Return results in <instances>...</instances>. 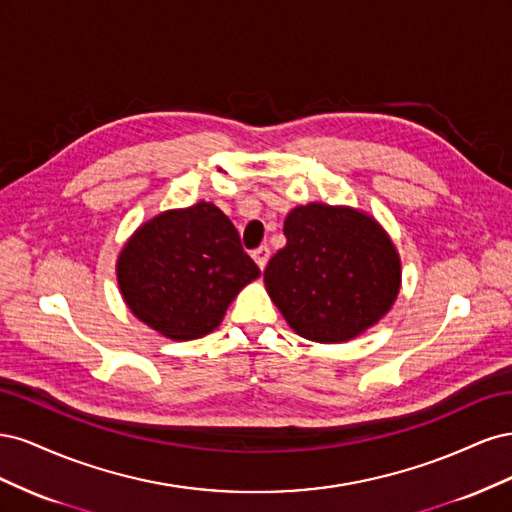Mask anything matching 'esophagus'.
Returning <instances> with one entry per match:
<instances>
[{"label": "esophagus", "mask_w": 512, "mask_h": 512, "mask_svg": "<svg viewBox=\"0 0 512 512\" xmlns=\"http://www.w3.org/2000/svg\"><path fill=\"white\" fill-rule=\"evenodd\" d=\"M269 256H271V250L267 245H260L258 250H254V254H252V258L256 260V265L260 267V271L267 267V262H269Z\"/></svg>", "instance_id": "obj_1"}]
</instances>
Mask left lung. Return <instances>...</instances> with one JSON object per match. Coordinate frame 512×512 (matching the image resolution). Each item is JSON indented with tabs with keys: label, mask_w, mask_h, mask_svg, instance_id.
I'll return each mask as SVG.
<instances>
[{
	"label": "left lung",
	"mask_w": 512,
	"mask_h": 512,
	"mask_svg": "<svg viewBox=\"0 0 512 512\" xmlns=\"http://www.w3.org/2000/svg\"><path fill=\"white\" fill-rule=\"evenodd\" d=\"M284 235L286 245L265 269V286L294 333L344 344L391 312L401 258L374 215L307 203L286 215Z\"/></svg>",
	"instance_id": "obj_1"
}]
</instances>
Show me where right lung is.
I'll return each instance as SVG.
<instances>
[{
	"label": "right lung",
	"mask_w": 512,
	"mask_h": 512,
	"mask_svg": "<svg viewBox=\"0 0 512 512\" xmlns=\"http://www.w3.org/2000/svg\"><path fill=\"white\" fill-rule=\"evenodd\" d=\"M115 273L130 312L175 342L218 329L232 299L260 277L237 228L207 200L143 222L123 243Z\"/></svg>",
	"instance_id": "obj_1"
}]
</instances>
